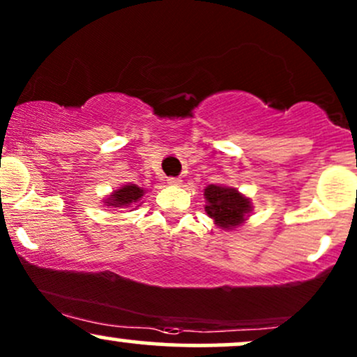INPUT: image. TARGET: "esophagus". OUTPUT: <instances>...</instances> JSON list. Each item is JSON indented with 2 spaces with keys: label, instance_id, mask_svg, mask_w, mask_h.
I'll return each instance as SVG.
<instances>
[{
  "label": "esophagus",
  "instance_id": "1",
  "mask_svg": "<svg viewBox=\"0 0 357 357\" xmlns=\"http://www.w3.org/2000/svg\"><path fill=\"white\" fill-rule=\"evenodd\" d=\"M166 181L169 183V184H173V186H179V184L183 183V181H181V178H167Z\"/></svg>",
  "mask_w": 357,
  "mask_h": 357
}]
</instances>
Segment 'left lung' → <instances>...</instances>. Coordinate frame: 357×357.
Here are the masks:
<instances>
[{"mask_svg":"<svg viewBox=\"0 0 357 357\" xmlns=\"http://www.w3.org/2000/svg\"><path fill=\"white\" fill-rule=\"evenodd\" d=\"M204 199H206L204 211L208 213L210 218L215 220L216 227L223 228V230L240 227L247 220L248 213L252 211L250 199L238 192L236 188L210 184L204 190Z\"/></svg>","mask_w":357,"mask_h":357,"instance_id":"1","label":"left lung"}]
</instances>
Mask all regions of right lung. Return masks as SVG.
I'll use <instances>...</instances> for the list:
<instances>
[{
    "instance_id": "add662e5",
    "label": "right lung",
    "mask_w": 357,
    "mask_h": 357,
    "mask_svg": "<svg viewBox=\"0 0 357 357\" xmlns=\"http://www.w3.org/2000/svg\"><path fill=\"white\" fill-rule=\"evenodd\" d=\"M146 190L139 188L137 184H126L121 190H116L112 195H109V198L105 199V204L107 206L114 208H132L134 204L141 202V198L144 196Z\"/></svg>"
}]
</instances>
